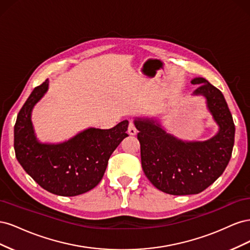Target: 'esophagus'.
<instances>
[{
  "label": "esophagus",
  "instance_id": "esophagus-1",
  "mask_svg": "<svg viewBox=\"0 0 250 250\" xmlns=\"http://www.w3.org/2000/svg\"><path fill=\"white\" fill-rule=\"evenodd\" d=\"M137 132H138L137 127H135V125L132 122H130L129 125H128V133H129L130 135H135L137 134Z\"/></svg>",
  "mask_w": 250,
  "mask_h": 250
}]
</instances>
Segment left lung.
I'll use <instances>...</instances> for the list:
<instances>
[{"label": "left lung", "instance_id": "left-lung-1", "mask_svg": "<svg viewBox=\"0 0 250 250\" xmlns=\"http://www.w3.org/2000/svg\"><path fill=\"white\" fill-rule=\"evenodd\" d=\"M193 95H201L219 126L213 138L204 142H184L166 132L153 120L137 118L142 168L156 188L171 195L198 194L222 175L231 157L234 124L222 93L204 78Z\"/></svg>", "mask_w": 250, "mask_h": 250}]
</instances>
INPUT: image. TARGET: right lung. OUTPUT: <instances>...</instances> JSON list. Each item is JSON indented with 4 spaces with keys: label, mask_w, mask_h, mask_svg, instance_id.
<instances>
[{
    "label": "right lung",
    "mask_w": 250,
    "mask_h": 250,
    "mask_svg": "<svg viewBox=\"0 0 250 250\" xmlns=\"http://www.w3.org/2000/svg\"><path fill=\"white\" fill-rule=\"evenodd\" d=\"M48 87L47 79L33 89L19 112L14 125L16 156L24 170L48 192L67 197L86 193L100 183L111 153L128 137V121L110 129L88 128L63 143H40L31 112Z\"/></svg>",
    "instance_id": "right-lung-1"
}]
</instances>
